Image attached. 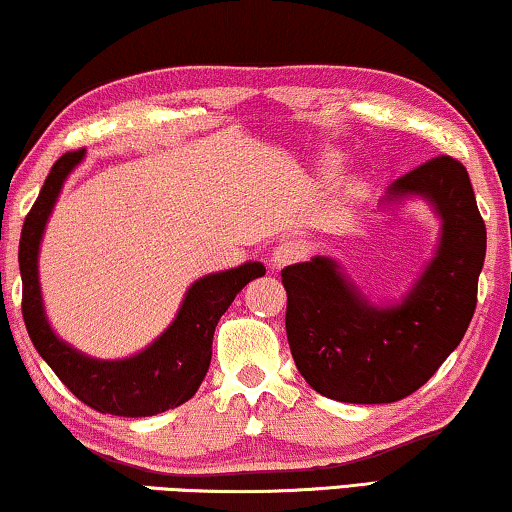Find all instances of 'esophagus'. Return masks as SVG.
<instances>
[{"mask_svg": "<svg viewBox=\"0 0 512 512\" xmlns=\"http://www.w3.org/2000/svg\"><path fill=\"white\" fill-rule=\"evenodd\" d=\"M304 255H306L304 243L294 241V239H285V241H280L276 248H273L271 266L273 269H283V266H290L294 262H299V259H304Z\"/></svg>", "mask_w": 512, "mask_h": 512, "instance_id": "esophagus-1", "label": "esophagus"}]
</instances>
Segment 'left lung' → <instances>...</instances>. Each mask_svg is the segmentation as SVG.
<instances>
[{"label":"left lung","instance_id":"obj_1","mask_svg":"<svg viewBox=\"0 0 512 512\" xmlns=\"http://www.w3.org/2000/svg\"><path fill=\"white\" fill-rule=\"evenodd\" d=\"M427 199L441 239L399 304L373 306L334 259L285 266V329L294 364L322 397L392 403L427 383L462 341L478 301L487 229L464 164L441 155L397 178L385 201Z\"/></svg>","mask_w":512,"mask_h":512}]
</instances>
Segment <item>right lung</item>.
I'll use <instances>...</instances> for the list:
<instances>
[{
  "instance_id": "1",
  "label": "right lung",
  "mask_w": 512,
  "mask_h": 512,
  "mask_svg": "<svg viewBox=\"0 0 512 512\" xmlns=\"http://www.w3.org/2000/svg\"><path fill=\"white\" fill-rule=\"evenodd\" d=\"M83 160V150L64 153L53 164L32 211L20 232V276H23V320L34 348L69 387L76 399L99 413L120 417H148L176 408L194 397L211 364L213 331L232 306L236 294L250 280L264 276L262 262H246L236 269L199 278L155 343L127 359H95L83 355L55 336L43 311L39 287V246L48 215L62 183Z\"/></svg>"
}]
</instances>
